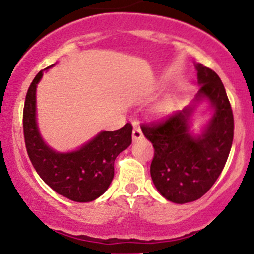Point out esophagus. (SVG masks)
<instances>
[{"label":"esophagus","mask_w":254,"mask_h":254,"mask_svg":"<svg viewBox=\"0 0 254 254\" xmlns=\"http://www.w3.org/2000/svg\"><path fill=\"white\" fill-rule=\"evenodd\" d=\"M143 138V133H142L141 127L137 123H133V130H132V139L133 141H138V139Z\"/></svg>","instance_id":"34e87169"}]
</instances>
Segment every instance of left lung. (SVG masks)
Listing matches in <instances>:
<instances>
[{
	"instance_id": "left-lung-1",
	"label": "left lung",
	"mask_w": 254,
	"mask_h": 254,
	"mask_svg": "<svg viewBox=\"0 0 254 254\" xmlns=\"http://www.w3.org/2000/svg\"><path fill=\"white\" fill-rule=\"evenodd\" d=\"M194 66L200 87L193 103L164 122L141 127L154 147V185L161 196L177 204L193 202L210 190L226 165L234 136L233 111L222 81L203 64ZM204 100L211 104L213 116L197 135L190 130V118Z\"/></svg>"
}]
</instances>
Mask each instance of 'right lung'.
<instances>
[{"label": "right lung", "instance_id": "1", "mask_svg": "<svg viewBox=\"0 0 254 254\" xmlns=\"http://www.w3.org/2000/svg\"><path fill=\"white\" fill-rule=\"evenodd\" d=\"M39 71L27 90L24 106V136L27 154L39 177L61 196L86 203L100 197L115 177V160L131 144L132 127L100 131L77 149L61 153L45 143L37 123V86Z\"/></svg>", "mask_w": 254, "mask_h": 254}]
</instances>
